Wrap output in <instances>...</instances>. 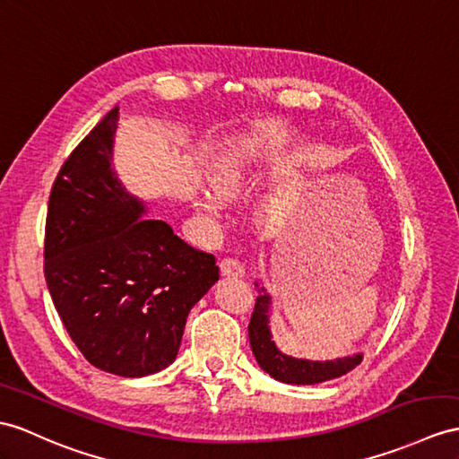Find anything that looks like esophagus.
I'll return each instance as SVG.
<instances>
[{"mask_svg": "<svg viewBox=\"0 0 459 459\" xmlns=\"http://www.w3.org/2000/svg\"><path fill=\"white\" fill-rule=\"evenodd\" d=\"M220 273L223 276H231V278H241L245 274V268L243 263H239L238 259H233V256H226V259L220 261Z\"/></svg>", "mask_w": 459, "mask_h": 459, "instance_id": "esophagus-1", "label": "esophagus"}]
</instances>
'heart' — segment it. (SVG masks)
Instances as JSON below:
<instances>
[{
	"mask_svg": "<svg viewBox=\"0 0 459 459\" xmlns=\"http://www.w3.org/2000/svg\"><path fill=\"white\" fill-rule=\"evenodd\" d=\"M259 158H256L251 145L236 143L223 150L216 161L210 165L208 171V186L220 200L236 198L247 191L253 181L259 175ZM196 206L208 214H216L218 204L214 200L204 196L196 200Z\"/></svg>",
	"mask_w": 459,
	"mask_h": 459,
	"instance_id": "obj_1",
	"label": "heart"
}]
</instances>
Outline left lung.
<instances>
[{
    "label": "left lung",
    "mask_w": 459,
    "mask_h": 459,
    "mask_svg": "<svg viewBox=\"0 0 459 459\" xmlns=\"http://www.w3.org/2000/svg\"><path fill=\"white\" fill-rule=\"evenodd\" d=\"M259 292L261 296L255 301V311L249 321V342L256 362H259V366L268 376H273L278 382L292 385H314L349 374L362 362V354L325 362L299 360L282 354L276 349V344L271 337V329H268V306H271V296L266 294L264 288H261Z\"/></svg>",
    "instance_id": "obj_1"
}]
</instances>
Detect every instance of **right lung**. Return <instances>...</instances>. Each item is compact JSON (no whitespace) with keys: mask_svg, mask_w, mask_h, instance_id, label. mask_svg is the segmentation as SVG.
<instances>
[{"mask_svg":"<svg viewBox=\"0 0 459 459\" xmlns=\"http://www.w3.org/2000/svg\"><path fill=\"white\" fill-rule=\"evenodd\" d=\"M118 107L77 143L56 177L44 276L65 331L89 364L122 377L169 366L188 311L220 274L216 256L142 218L113 171Z\"/></svg>","mask_w":459,"mask_h":459,"instance_id":"1","label":"right lung"}]
</instances>
